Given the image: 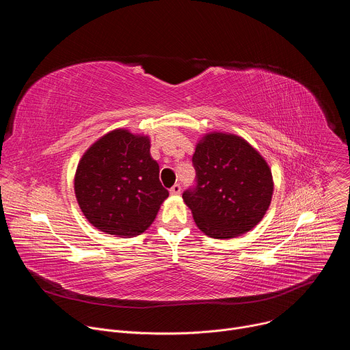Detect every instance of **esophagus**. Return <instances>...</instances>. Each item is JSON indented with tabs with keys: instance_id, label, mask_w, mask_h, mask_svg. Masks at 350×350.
Returning <instances> with one entry per match:
<instances>
[{
	"instance_id": "34e87169",
	"label": "esophagus",
	"mask_w": 350,
	"mask_h": 350,
	"mask_svg": "<svg viewBox=\"0 0 350 350\" xmlns=\"http://www.w3.org/2000/svg\"><path fill=\"white\" fill-rule=\"evenodd\" d=\"M181 192V185L180 184H174L172 188H170V193L172 195H180Z\"/></svg>"
}]
</instances>
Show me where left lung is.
<instances>
[{
    "instance_id": "obj_1",
    "label": "left lung",
    "mask_w": 350,
    "mask_h": 350,
    "mask_svg": "<svg viewBox=\"0 0 350 350\" xmlns=\"http://www.w3.org/2000/svg\"><path fill=\"white\" fill-rule=\"evenodd\" d=\"M196 181L183 193L199 230L228 239L252 230L266 215L273 195L267 162L243 138L209 133L196 144Z\"/></svg>"
}]
</instances>
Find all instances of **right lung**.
Returning <instances> with one entry per match:
<instances>
[{
    "label": "right lung",
    "mask_w": 350,
    "mask_h": 350,
    "mask_svg": "<svg viewBox=\"0 0 350 350\" xmlns=\"http://www.w3.org/2000/svg\"><path fill=\"white\" fill-rule=\"evenodd\" d=\"M149 138L118 129L94 142L79 162L75 192L85 219L118 237L144 232L155 220L169 191Z\"/></svg>",
    "instance_id": "1"
}]
</instances>
